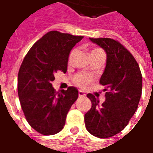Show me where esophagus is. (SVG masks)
Instances as JSON below:
<instances>
[{"mask_svg":"<svg viewBox=\"0 0 153 153\" xmlns=\"http://www.w3.org/2000/svg\"><path fill=\"white\" fill-rule=\"evenodd\" d=\"M78 96L80 97H85L86 96V94L83 92L82 91H78Z\"/></svg>","mask_w":153,"mask_h":153,"instance_id":"34e87169","label":"esophagus"}]
</instances>
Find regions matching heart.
<instances>
[{
	"mask_svg": "<svg viewBox=\"0 0 153 153\" xmlns=\"http://www.w3.org/2000/svg\"><path fill=\"white\" fill-rule=\"evenodd\" d=\"M98 50H100V49H94V50H92L91 55ZM75 54H76V50H72L71 51L70 55H69V57H68V62L70 63V64L73 61ZM91 82V77L89 75L85 74V73H78V74L75 75V76L73 77V82L76 86H78L80 87H87Z\"/></svg>",
	"mask_w": 153,
	"mask_h": 153,
	"instance_id": "1",
	"label": "heart"
}]
</instances>
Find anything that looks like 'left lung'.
Returning a JSON list of instances; mask_svg holds the SVG:
<instances>
[{"label":"left lung","mask_w":153,"mask_h":153,"mask_svg":"<svg viewBox=\"0 0 153 153\" xmlns=\"http://www.w3.org/2000/svg\"><path fill=\"white\" fill-rule=\"evenodd\" d=\"M107 54V63L100 84L105 86L106 101L100 105L91 93L87 97L91 108L85 114L87 130L100 138L117 134L126 127L138 107L142 96L143 77L133 56L111 38H89Z\"/></svg>","instance_id":"8db88e82"}]
</instances>
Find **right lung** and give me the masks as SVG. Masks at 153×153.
Returning <instances> with one entry per match:
<instances>
[{
    "label": "right lung",
    "mask_w": 153,
    "mask_h": 153,
    "mask_svg": "<svg viewBox=\"0 0 153 153\" xmlns=\"http://www.w3.org/2000/svg\"><path fill=\"white\" fill-rule=\"evenodd\" d=\"M83 36L51 30L31 46L18 72V96L30 126L39 133L54 135L61 131L66 115L78 97L74 87L56 92L51 82L54 74L66 73L71 49Z\"/></svg>",
    "instance_id": "obj_1"
}]
</instances>
